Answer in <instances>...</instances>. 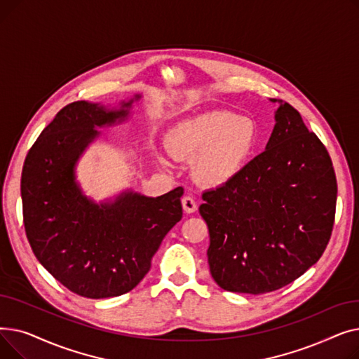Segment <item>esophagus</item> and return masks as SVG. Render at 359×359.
Returning <instances> with one entry per match:
<instances>
[{
	"mask_svg": "<svg viewBox=\"0 0 359 359\" xmlns=\"http://www.w3.org/2000/svg\"><path fill=\"white\" fill-rule=\"evenodd\" d=\"M182 205H183L184 212H187V214H194L198 210V203L195 202V199L192 196H183Z\"/></svg>",
	"mask_w": 359,
	"mask_h": 359,
	"instance_id": "esophagus-1",
	"label": "esophagus"
}]
</instances>
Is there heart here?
I'll return each instance as SVG.
<instances>
[{
  "label": "heart",
  "mask_w": 359,
  "mask_h": 359,
  "mask_svg": "<svg viewBox=\"0 0 359 359\" xmlns=\"http://www.w3.org/2000/svg\"><path fill=\"white\" fill-rule=\"evenodd\" d=\"M257 141L256 123L233 111L214 110L184 119L167 132L165 144L177 158H195L194 177L218 187L237 177Z\"/></svg>",
  "instance_id": "1"
}]
</instances>
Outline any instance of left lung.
<instances>
[{"label": "left lung", "instance_id": "8db88e82", "mask_svg": "<svg viewBox=\"0 0 359 359\" xmlns=\"http://www.w3.org/2000/svg\"><path fill=\"white\" fill-rule=\"evenodd\" d=\"M272 102L266 149L231 182L202 194L210 271L225 291L263 294L291 284L322 257L333 230L337 183L327 149L297 109Z\"/></svg>", "mask_w": 359, "mask_h": 359}]
</instances>
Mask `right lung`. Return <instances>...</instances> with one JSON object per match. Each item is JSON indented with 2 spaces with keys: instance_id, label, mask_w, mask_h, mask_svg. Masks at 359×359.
Instances as JSON below:
<instances>
[{
  "instance_id": "obj_1",
  "label": "right lung",
  "mask_w": 359,
  "mask_h": 359,
  "mask_svg": "<svg viewBox=\"0 0 359 359\" xmlns=\"http://www.w3.org/2000/svg\"><path fill=\"white\" fill-rule=\"evenodd\" d=\"M140 97L122 102L119 110L84 100L67 104L25 160L22 201L30 248L56 280L80 297L100 299L134 290L183 215L180 186L157 198L123 192L97 205L75 182V163L99 135L94 128L123 121Z\"/></svg>"
}]
</instances>
